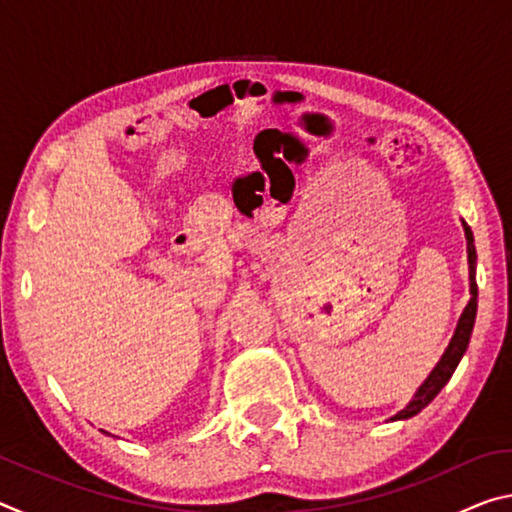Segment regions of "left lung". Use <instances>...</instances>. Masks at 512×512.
<instances>
[{
    "label": "left lung",
    "mask_w": 512,
    "mask_h": 512,
    "mask_svg": "<svg viewBox=\"0 0 512 512\" xmlns=\"http://www.w3.org/2000/svg\"><path fill=\"white\" fill-rule=\"evenodd\" d=\"M463 230H465V239H467V264H470V302H467L461 318H458V325L454 329V336L452 341L443 352V357L436 363V368L429 372V377L422 381L418 391L411 397V402L404 406L402 411H397L393 420H409L413 415H418L424 406L431 404L433 397H436L440 391H443V386L447 384L449 379H452L454 370L458 363H461L463 354L467 350V345H470V336H472V329H474V318H476V296H479V289H476V248H474V235L470 230V225L463 221Z\"/></svg>",
    "instance_id": "1"
}]
</instances>
